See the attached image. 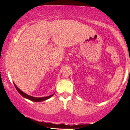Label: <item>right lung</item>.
Masks as SVG:
<instances>
[{
	"label": "right lung",
	"instance_id": "add662e5",
	"mask_svg": "<svg viewBox=\"0 0 130 130\" xmlns=\"http://www.w3.org/2000/svg\"><path fill=\"white\" fill-rule=\"evenodd\" d=\"M13 84H14L16 90H17V91L19 92V93L21 94V95L23 96V97H24V98H26V99H28V100H31V101H33V102H43V101L48 100V99L51 98V97H53L54 94H52V95L47 96V97H32V96L28 95V94L24 93V92L22 91L21 90H20V89L17 87V86L15 84V83H13Z\"/></svg>",
	"mask_w": 130,
	"mask_h": 130
}]
</instances>
